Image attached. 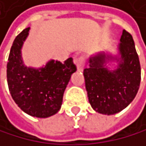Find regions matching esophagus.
Listing matches in <instances>:
<instances>
[{
	"label": "esophagus",
	"mask_w": 146,
	"mask_h": 146,
	"mask_svg": "<svg viewBox=\"0 0 146 146\" xmlns=\"http://www.w3.org/2000/svg\"><path fill=\"white\" fill-rule=\"evenodd\" d=\"M85 62H86V59H85V56H76L74 58V63L79 70H82V68L84 66Z\"/></svg>",
	"instance_id": "34e87169"
}]
</instances>
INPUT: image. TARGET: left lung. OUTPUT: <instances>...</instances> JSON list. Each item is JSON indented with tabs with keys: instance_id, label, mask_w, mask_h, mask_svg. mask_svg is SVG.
I'll return each mask as SVG.
<instances>
[{
	"instance_id": "obj_1",
	"label": "left lung",
	"mask_w": 146,
	"mask_h": 146,
	"mask_svg": "<svg viewBox=\"0 0 146 146\" xmlns=\"http://www.w3.org/2000/svg\"><path fill=\"white\" fill-rule=\"evenodd\" d=\"M118 45L119 56L98 53L89 58L84 69L85 86L91 107L99 113L112 115L122 111L135 98L141 80V67L134 40L122 31ZM117 62V68L109 70L106 64Z\"/></svg>"
}]
</instances>
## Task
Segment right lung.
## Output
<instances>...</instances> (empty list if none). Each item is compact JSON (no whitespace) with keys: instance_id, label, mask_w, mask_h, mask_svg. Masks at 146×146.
I'll return each instance as SVG.
<instances>
[{"instance_id":"right-lung-1","label":"right lung","mask_w":146,"mask_h":146,"mask_svg":"<svg viewBox=\"0 0 146 146\" xmlns=\"http://www.w3.org/2000/svg\"><path fill=\"white\" fill-rule=\"evenodd\" d=\"M30 27L23 30L13 41L7 64V80L13 100L31 116L47 118L61 108L64 90L76 71L72 58L64 63L50 60L40 68L25 66L21 56Z\"/></svg>"}]
</instances>
